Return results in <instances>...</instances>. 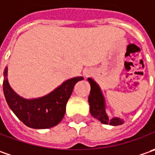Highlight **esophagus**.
Wrapping results in <instances>:
<instances>
[{"label": "esophagus", "instance_id": "1", "mask_svg": "<svg viewBox=\"0 0 155 155\" xmlns=\"http://www.w3.org/2000/svg\"><path fill=\"white\" fill-rule=\"evenodd\" d=\"M88 74H88V73H86V74H85V75H86V76H87Z\"/></svg>", "mask_w": 155, "mask_h": 155}]
</instances>
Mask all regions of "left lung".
I'll use <instances>...</instances> for the list:
<instances>
[{"label": "left lung", "mask_w": 155, "mask_h": 155, "mask_svg": "<svg viewBox=\"0 0 155 155\" xmlns=\"http://www.w3.org/2000/svg\"><path fill=\"white\" fill-rule=\"evenodd\" d=\"M88 81L91 85L90 95L88 97V103L90 105V112L94 118H97L104 124H110L117 126L124 124V121L118 117L110 118L105 111V104L102 92L99 85L93 79L88 78Z\"/></svg>", "instance_id": "8db88e82"}]
</instances>
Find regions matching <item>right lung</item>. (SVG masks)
<instances>
[{
	"label": "right lung",
	"instance_id": "right-lung-1",
	"mask_svg": "<svg viewBox=\"0 0 155 155\" xmlns=\"http://www.w3.org/2000/svg\"><path fill=\"white\" fill-rule=\"evenodd\" d=\"M3 74V93L8 106L24 124L32 129H49L57 125L64 117L66 104L74 85L84 79L82 76L72 78L46 96L25 99L15 94L10 87L7 78L8 68Z\"/></svg>",
	"mask_w": 155,
	"mask_h": 155
}]
</instances>
